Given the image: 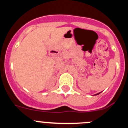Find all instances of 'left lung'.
<instances>
[{"instance_id": "left-lung-1", "label": "left lung", "mask_w": 128, "mask_h": 128, "mask_svg": "<svg viewBox=\"0 0 128 128\" xmlns=\"http://www.w3.org/2000/svg\"><path fill=\"white\" fill-rule=\"evenodd\" d=\"M100 93H98V94H96V95H95V96H97V95H98V94H100Z\"/></svg>"}]
</instances>
